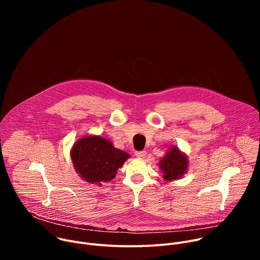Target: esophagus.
Listing matches in <instances>:
<instances>
[{
  "instance_id": "obj_1",
  "label": "esophagus",
  "mask_w": 260,
  "mask_h": 260,
  "mask_svg": "<svg viewBox=\"0 0 260 260\" xmlns=\"http://www.w3.org/2000/svg\"><path fill=\"white\" fill-rule=\"evenodd\" d=\"M136 156L139 158H143L146 155V151H136Z\"/></svg>"
}]
</instances>
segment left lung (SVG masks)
Returning <instances> with one entry per match:
<instances>
[{"label":"left lung","instance_id":"8db88e82","mask_svg":"<svg viewBox=\"0 0 260 260\" xmlns=\"http://www.w3.org/2000/svg\"><path fill=\"white\" fill-rule=\"evenodd\" d=\"M188 158L177 146H171L166 155L159 160L158 166L166 181H174L183 177L188 170Z\"/></svg>","mask_w":260,"mask_h":260}]
</instances>
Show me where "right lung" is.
Segmentation results:
<instances>
[{"label": "right lung", "instance_id": "1", "mask_svg": "<svg viewBox=\"0 0 260 260\" xmlns=\"http://www.w3.org/2000/svg\"><path fill=\"white\" fill-rule=\"evenodd\" d=\"M131 155L114 147L101 136H85L76 141L71 149V159L76 173L87 183L109 182Z\"/></svg>", "mask_w": 260, "mask_h": 260}]
</instances>
